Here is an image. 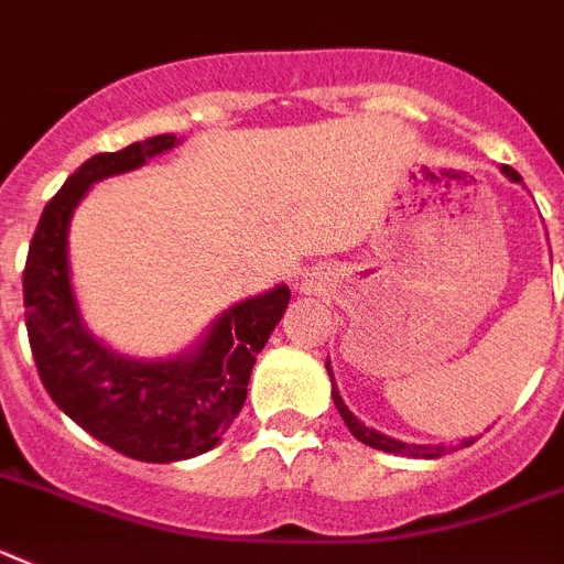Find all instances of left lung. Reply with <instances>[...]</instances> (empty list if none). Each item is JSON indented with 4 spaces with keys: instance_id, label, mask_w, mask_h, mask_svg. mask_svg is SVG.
<instances>
[{
    "instance_id": "8db88e82",
    "label": "left lung",
    "mask_w": 564,
    "mask_h": 564,
    "mask_svg": "<svg viewBox=\"0 0 564 564\" xmlns=\"http://www.w3.org/2000/svg\"><path fill=\"white\" fill-rule=\"evenodd\" d=\"M501 174H505L508 180H513V183H522L519 172H516V169H510V165H501ZM326 370H329V364H326ZM329 378H333V370H329ZM333 401H335V406H338V413H340V419H344V424L349 427V433H352L361 444H370V447H376V451L395 453V456H413V458H438V456H444V447L404 444V442H395V438H390V435H381V433H376V430L364 427L361 421L349 413L347 404L340 401L338 390H335V381H333ZM470 444H473V438H470V442H462V447H470Z\"/></svg>"
}]
</instances>
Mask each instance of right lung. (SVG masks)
<instances>
[{
    "label": "right lung",
    "mask_w": 564,
    "mask_h": 564,
    "mask_svg": "<svg viewBox=\"0 0 564 564\" xmlns=\"http://www.w3.org/2000/svg\"><path fill=\"white\" fill-rule=\"evenodd\" d=\"M177 143L149 137L85 160L54 194L33 231L22 272L33 361L54 404L111 451L169 465L212 451L246 401L254 358L290 304V286L240 301L194 352L137 361L99 344L79 318L68 278V224L91 183L140 169Z\"/></svg>",
    "instance_id": "1"
}]
</instances>
